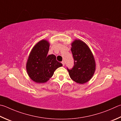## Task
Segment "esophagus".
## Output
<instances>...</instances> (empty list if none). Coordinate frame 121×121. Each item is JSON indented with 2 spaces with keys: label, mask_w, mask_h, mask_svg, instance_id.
Listing matches in <instances>:
<instances>
[{
  "label": "esophagus",
  "mask_w": 121,
  "mask_h": 121,
  "mask_svg": "<svg viewBox=\"0 0 121 121\" xmlns=\"http://www.w3.org/2000/svg\"><path fill=\"white\" fill-rule=\"evenodd\" d=\"M62 65H63V66H64L65 65V61H62Z\"/></svg>",
  "instance_id": "1"
}]
</instances>
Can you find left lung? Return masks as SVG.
Wrapping results in <instances>:
<instances>
[{"label": "left lung", "mask_w": 121, "mask_h": 121, "mask_svg": "<svg viewBox=\"0 0 121 121\" xmlns=\"http://www.w3.org/2000/svg\"><path fill=\"white\" fill-rule=\"evenodd\" d=\"M71 51L74 63L71 70L67 69L70 78L79 84L86 83L93 77L96 70L94 55L88 46L78 39L72 42Z\"/></svg>", "instance_id": "obj_1"}]
</instances>
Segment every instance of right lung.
<instances>
[{
  "instance_id": "add662e5",
  "label": "right lung",
  "mask_w": 121,
  "mask_h": 121,
  "mask_svg": "<svg viewBox=\"0 0 121 121\" xmlns=\"http://www.w3.org/2000/svg\"><path fill=\"white\" fill-rule=\"evenodd\" d=\"M49 47V41L42 39L34 46L28 57L26 71L30 78L36 83L47 82L57 68L62 66L56 61V56L48 55Z\"/></svg>"
}]
</instances>
